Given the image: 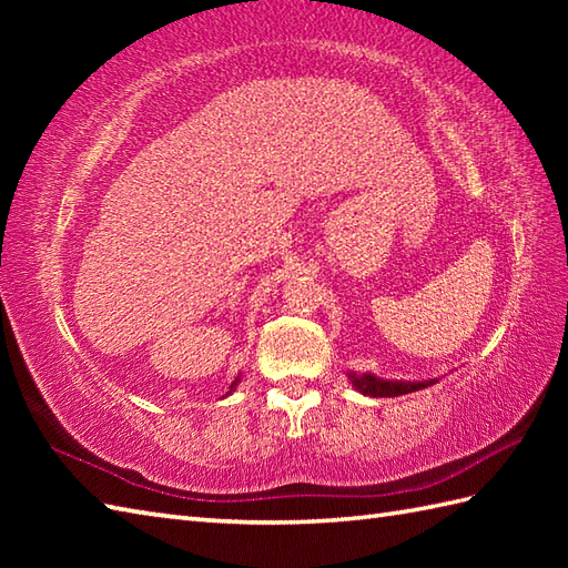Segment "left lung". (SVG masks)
I'll list each match as a JSON object with an SVG mask.
<instances>
[{"mask_svg": "<svg viewBox=\"0 0 568 568\" xmlns=\"http://www.w3.org/2000/svg\"><path fill=\"white\" fill-rule=\"evenodd\" d=\"M348 381H352V385H354L358 393L371 395V397H395V395L422 390V388H427V385L437 383L434 378L419 381V383H413V381H383V378L373 376V373H364V376L348 373Z\"/></svg>", "mask_w": 568, "mask_h": 568, "instance_id": "obj_1", "label": "left lung"}]
</instances>
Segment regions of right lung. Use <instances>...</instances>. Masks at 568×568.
<instances>
[{
	"mask_svg": "<svg viewBox=\"0 0 568 568\" xmlns=\"http://www.w3.org/2000/svg\"><path fill=\"white\" fill-rule=\"evenodd\" d=\"M239 381H241V378H239V376H236V378H234V383H232V388H229V393H232V390H234V388H236V385H239ZM229 393H226V395H229Z\"/></svg>",
	"mask_w": 568,
	"mask_h": 568,
	"instance_id": "obj_1",
	"label": "right lung"
}]
</instances>
